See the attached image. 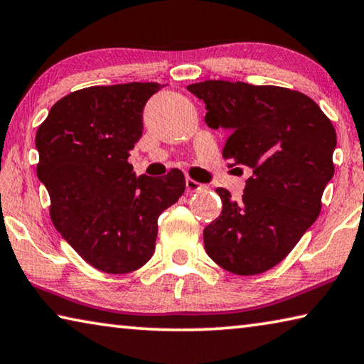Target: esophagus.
Masks as SVG:
<instances>
[{
  "mask_svg": "<svg viewBox=\"0 0 364 364\" xmlns=\"http://www.w3.org/2000/svg\"><path fill=\"white\" fill-rule=\"evenodd\" d=\"M204 184H200L199 181L193 180V178H186V191L188 193H197V191L204 189Z\"/></svg>",
  "mask_w": 364,
  "mask_h": 364,
  "instance_id": "1",
  "label": "esophagus"
}]
</instances>
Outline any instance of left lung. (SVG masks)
Wrapping results in <instances>:
<instances>
[{
	"instance_id": "left-lung-1",
	"label": "left lung",
	"mask_w": 364,
	"mask_h": 364,
	"mask_svg": "<svg viewBox=\"0 0 364 364\" xmlns=\"http://www.w3.org/2000/svg\"><path fill=\"white\" fill-rule=\"evenodd\" d=\"M188 90L205 102L207 125L230 132V167L252 171L241 200L217 189L223 208L204 230L207 254L230 273H263L284 260L321 212L334 176V127L311 97L282 86L205 80Z\"/></svg>"
}]
</instances>
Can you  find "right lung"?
<instances>
[{
	"instance_id": "1",
	"label": "right lung",
	"mask_w": 364,
	"mask_h": 364,
	"mask_svg": "<svg viewBox=\"0 0 364 364\" xmlns=\"http://www.w3.org/2000/svg\"><path fill=\"white\" fill-rule=\"evenodd\" d=\"M162 86L134 82L73 91L36 132V175L51 197L53 223L104 273H132L149 262L159 215L186 188L181 170L136 176L128 164L143 134V109Z\"/></svg>"
}]
</instances>
